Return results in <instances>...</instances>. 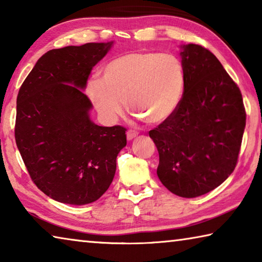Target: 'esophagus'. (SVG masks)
I'll return each mask as SVG.
<instances>
[{
	"mask_svg": "<svg viewBox=\"0 0 262 262\" xmlns=\"http://www.w3.org/2000/svg\"><path fill=\"white\" fill-rule=\"evenodd\" d=\"M139 135V133H137L136 130H133V129H129L127 132V140L128 141H132L133 139H135V137Z\"/></svg>",
	"mask_w": 262,
	"mask_h": 262,
	"instance_id": "esophagus-1",
	"label": "esophagus"
}]
</instances>
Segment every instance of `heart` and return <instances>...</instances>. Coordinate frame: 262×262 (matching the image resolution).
Segmentation results:
<instances>
[{
	"label": "heart",
	"instance_id": "b5f03b06",
	"mask_svg": "<svg viewBox=\"0 0 262 262\" xmlns=\"http://www.w3.org/2000/svg\"><path fill=\"white\" fill-rule=\"evenodd\" d=\"M185 90V70L176 55L130 52L108 61L103 79L86 84V95L107 122L120 117L127 100L133 113L148 123L167 120L178 108Z\"/></svg>",
	"mask_w": 262,
	"mask_h": 262
}]
</instances>
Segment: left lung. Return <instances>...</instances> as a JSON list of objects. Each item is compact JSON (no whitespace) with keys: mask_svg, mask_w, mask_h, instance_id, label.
Instances as JSON below:
<instances>
[{"mask_svg":"<svg viewBox=\"0 0 262 262\" xmlns=\"http://www.w3.org/2000/svg\"><path fill=\"white\" fill-rule=\"evenodd\" d=\"M181 48L183 99L149 136L159 154L162 184L178 196L196 198L233 172L246 112L241 90L210 51L195 43Z\"/></svg>","mask_w":262,"mask_h":262,"instance_id":"1","label":"left lung"}]
</instances>
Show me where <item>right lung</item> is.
<instances>
[{"label": "right lung", "mask_w": 262, "mask_h": 262, "mask_svg": "<svg viewBox=\"0 0 262 262\" xmlns=\"http://www.w3.org/2000/svg\"><path fill=\"white\" fill-rule=\"evenodd\" d=\"M113 41L88 42L45 53L17 96L15 139L35 186L53 200L86 205L108 189L126 128L91 121L82 91Z\"/></svg>", "instance_id": "right-lung-1"}]
</instances>
